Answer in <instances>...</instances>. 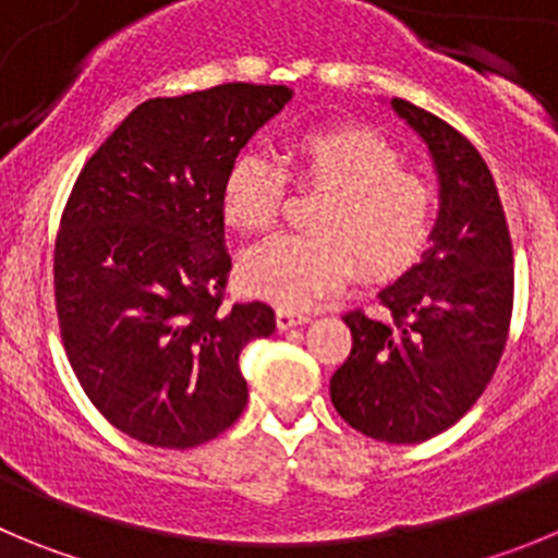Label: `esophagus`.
<instances>
[{
	"instance_id": "esophagus-1",
	"label": "esophagus",
	"mask_w": 558,
	"mask_h": 558,
	"mask_svg": "<svg viewBox=\"0 0 558 558\" xmlns=\"http://www.w3.org/2000/svg\"><path fill=\"white\" fill-rule=\"evenodd\" d=\"M311 316L303 314V311H291V308H278V327L280 330H291V327L305 325Z\"/></svg>"
}]
</instances>
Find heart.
Here are the masks:
<instances>
[{
    "mask_svg": "<svg viewBox=\"0 0 558 558\" xmlns=\"http://www.w3.org/2000/svg\"><path fill=\"white\" fill-rule=\"evenodd\" d=\"M289 175L262 150H239L220 184L222 217L244 233L267 231L283 211L289 179L300 190H322L308 228L280 233L242 255L247 291L305 308L336 289L352 264L366 278L408 272L429 244L435 192L421 175L399 168L397 148L357 123H327L294 134L286 150Z\"/></svg>",
    "mask_w": 558,
    "mask_h": 558,
    "instance_id": "heart-1",
    "label": "heart"
}]
</instances>
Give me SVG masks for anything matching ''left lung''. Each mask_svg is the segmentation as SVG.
Returning <instances> with one entry per match:
<instances>
[{
    "label": "left lung",
    "mask_w": 558,
    "mask_h": 558,
    "mask_svg": "<svg viewBox=\"0 0 558 558\" xmlns=\"http://www.w3.org/2000/svg\"><path fill=\"white\" fill-rule=\"evenodd\" d=\"M429 148L440 211L429 250L379 291L383 314L350 311V357L330 379L332 408L385 444H424L462 418L504 355L512 319V239L490 168L446 121L393 98Z\"/></svg>",
    "instance_id": "8db88e82"
}]
</instances>
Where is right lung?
<instances>
[{
    "mask_svg": "<svg viewBox=\"0 0 558 558\" xmlns=\"http://www.w3.org/2000/svg\"><path fill=\"white\" fill-rule=\"evenodd\" d=\"M291 101L286 85L150 98L87 159L54 242L65 355L123 435L192 449L247 404L239 355L275 332L267 303L226 305L228 161Z\"/></svg>",
    "mask_w": 558,
    "mask_h": 558,
    "instance_id": "right-lung-1",
    "label": "right lung"
}]
</instances>
